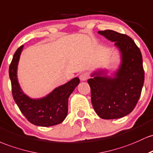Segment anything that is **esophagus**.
I'll list each match as a JSON object with an SVG mask.
<instances>
[{
	"instance_id": "34e87169",
	"label": "esophagus",
	"mask_w": 153,
	"mask_h": 153,
	"mask_svg": "<svg viewBox=\"0 0 153 153\" xmlns=\"http://www.w3.org/2000/svg\"><path fill=\"white\" fill-rule=\"evenodd\" d=\"M89 79V74L87 73V72H84V73L81 74V75H80V79L82 80V81H86V80H87Z\"/></svg>"
}]
</instances>
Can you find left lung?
I'll return each instance as SVG.
<instances>
[{
  "instance_id": "1",
  "label": "left lung",
  "mask_w": 153,
  "mask_h": 153,
  "mask_svg": "<svg viewBox=\"0 0 153 153\" xmlns=\"http://www.w3.org/2000/svg\"><path fill=\"white\" fill-rule=\"evenodd\" d=\"M111 42L121 54V63L113 76L106 70L91 74L87 82L91 89V101L96 114L103 119H116L129 114L141 95L145 80L140 50L128 36L113 30L99 31Z\"/></svg>"
}]
</instances>
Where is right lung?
<instances>
[{"instance_id": "add662e5", "label": "right lung", "mask_w": 153, "mask_h": 153, "mask_svg": "<svg viewBox=\"0 0 153 153\" xmlns=\"http://www.w3.org/2000/svg\"><path fill=\"white\" fill-rule=\"evenodd\" d=\"M23 48L22 45L16 50L9 66L12 95L15 102L32 124L45 127L59 124L67 116L68 97L79 83V79H72L42 98H31L24 93L17 78V68Z\"/></svg>"}]
</instances>
